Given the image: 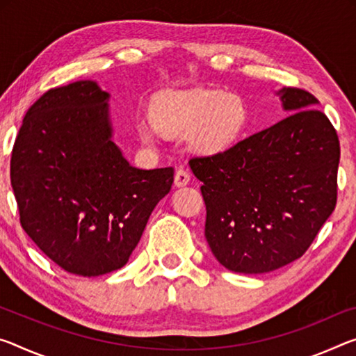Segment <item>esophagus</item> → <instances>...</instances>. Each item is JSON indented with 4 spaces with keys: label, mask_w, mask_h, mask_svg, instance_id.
Wrapping results in <instances>:
<instances>
[{
    "label": "esophagus",
    "mask_w": 356,
    "mask_h": 356,
    "mask_svg": "<svg viewBox=\"0 0 356 356\" xmlns=\"http://www.w3.org/2000/svg\"><path fill=\"white\" fill-rule=\"evenodd\" d=\"M190 182V172L187 169L179 168L176 171V176H174V185L176 187H185Z\"/></svg>",
    "instance_id": "esophagus-1"
}]
</instances>
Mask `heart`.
<instances>
[{
	"instance_id": "heart-1",
	"label": "heart",
	"mask_w": 356,
	"mask_h": 356,
	"mask_svg": "<svg viewBox=\"0 0 356 356\" xmlns=\"http://www.w3.org/2000/svg\"><path fill=\"white\" fill-rule=\"evenodd\" d=\"M150 120L138 125L143 143L154 145L158 133H190V144L196 152L217 154L239 136L247 109L238 95L201 88L169 90L152 101Z\"/></svg>"
}]
</instances>
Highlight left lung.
I'll return each mask as SVG.
<instances>
[{
	"instance_id": "8db88e82",
	"label": "left lung",
	"mask_w": 356,
	"mask_h": 356,
	"mask_svg": "<svg viewBox=\"0 0 356 356\" xmlns=\"http://www.w3.org/2000/svg\"><path fill=\"white\" fill-rule=\"evenodd\" d=\"M286 117L190 168L206 202V239L233 273L263 274L309 249L336 207L341 147L306 90L277 92Z\"/></svg>"
}]
</instances>
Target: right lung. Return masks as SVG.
Segmentation results:
<instances>
[{"mask_svg": "<svg viewBox=\"0 0 356 356\" xmlns=\"http://www.w3.org/2000/svg\"><path fill=\"white\" fill-rule=\"evenodd\" d=\"M111 95L95 81L50 88L30 109L10 158L25 233L71 274L125 266L174 169H139L115 145Z\"/></svg>", "mask_w": 356, "mask_h": 356, "instance_id": "add662e5", "label": "right lung"}]
</instances>
